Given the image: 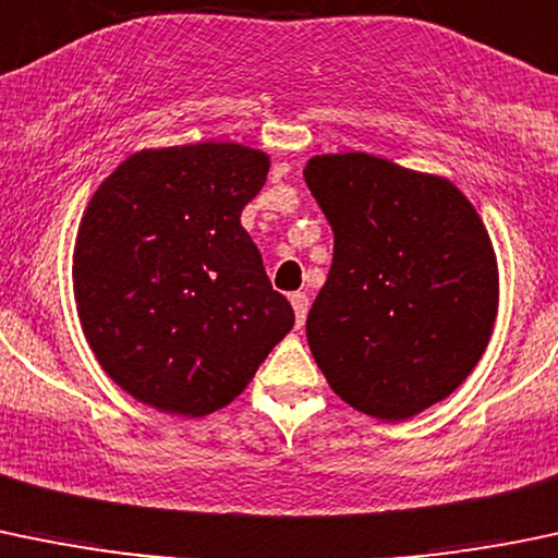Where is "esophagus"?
Masks as SVG:
<instances>
[{
  "instance_id": "34e87169",
  "label": "esophagus",
  "mask_w": 558,
  "mask_h": 558,
  "mask_svg": "<svg viewBox=\"0 0 558 558\" xmlns=\"http://www.w3.org/2000/svg\"><path fill=\"white\" fill-rule=\"evenodd\" d=\"M290 303H292V308H295L298 327H303V322H306V314H308V295L306 292H292Z\"/></svg>"
}]
</instances>
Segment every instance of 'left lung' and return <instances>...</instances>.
I'll return each instance as SVG.
<instances>
[{
	"mask_svg": "<svg viewBox=\"0 0 558 558\" xmlns=\"http://www.w3.org/2000/svg\"><path fill=\"white\" fill-rule=\"evenodd\" d=\"M303 177L336 236L308 349L343 403L405 422L449 398L489 347V231L446 177L376 155H314Z\"/></svg>",
	"mask_w": 558,
	"mask_h": 558,
	"instance_id": "obj_1",
	"label": "left lung"
}]
</instances>
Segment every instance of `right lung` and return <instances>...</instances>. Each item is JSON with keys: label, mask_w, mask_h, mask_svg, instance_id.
Returning <instances> with one entry per match:
<instances>
[{"label": "right lung", "mask_w": 558, "mask_h": 558, "mask_svg": "<svg viewBox=\"0 0 558 558\" xmlns=\"http://www.w3.org/2000/svg\"><path fill=\"white\" fill-rule=\"evenodd\" d=\"M271 158L236 142L153 147L96 187L72 255L77 317L120 389L198 418L239 398L295 314L241 209Z\"/></svg>", "instance_id": "1"}]
</instances>
